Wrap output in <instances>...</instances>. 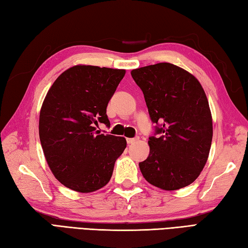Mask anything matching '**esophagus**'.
Listing matches in <instances>:
<instances>
[{
    "mask_svg": "<svg viewBox=\"0 0 248 248\" xmlns=\"http://www.w3.org/2000/svg\"><path fill=\"white\" fill-rule=\"evenodd\" d=\"M138 140H139V138L136 137V138H128L126 141H127L128 144H133V143H135V142H137Z\"/></svg>",
    "mask_w": 248,
    "mask_h": 248,
    "instance_id": "obj_1",
    "label": "esophagus"
}]
</instances>
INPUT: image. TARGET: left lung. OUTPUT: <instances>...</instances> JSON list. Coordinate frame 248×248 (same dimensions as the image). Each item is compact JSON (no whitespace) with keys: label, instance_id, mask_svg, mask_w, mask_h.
<instances>
[{"label":"left lung","instance_id":"left-lung-1","mask_svg":"<svg viewBox=\"0 0 248 248\" xmlns=\"http://www.w3.org/2000/svg\"><path fill=\"white\" fill-rule=\"evenodd\" d=\"M130 74L156 124L150 154L139 163L141 173L158 188H183L198 178L211 149L213 124L204 91L193 75L170 63Z\"/></svg>","mask_w":248,"mask_h":248}]
</instances>
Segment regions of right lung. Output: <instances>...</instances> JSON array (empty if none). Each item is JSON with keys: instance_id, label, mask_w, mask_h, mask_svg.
Segmentation results:
<instances>
[{"instance_id": "obj_1", "label": "right lung", "mask_w": 248, "mask_h": 248, "mask_svg": "<svg viewBox=\"0 0 248 248\" xmlns=\"http://www.w3.org/2000/svg\"><path fill=\"white\" fill-rule=\"evenodd\" d=\"M124 69L76 65L55 80L39 114V139L50 170L59 182L79 193L108 183L126 140L104 135L95 125L110 122L107 106Z\"/></svg>"}]
</instances>
